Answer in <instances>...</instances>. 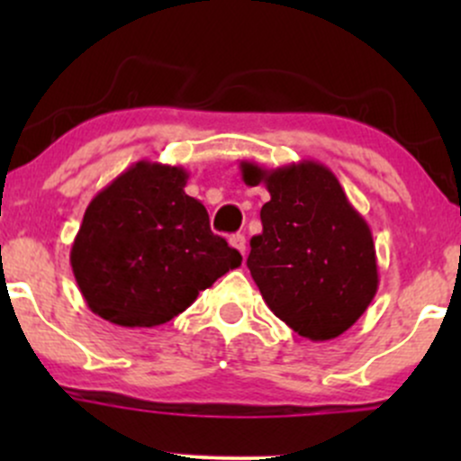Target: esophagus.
<instances>
[{"label":"esophagus","instance_id":"34e87169","mask_svg":"<svg viewBox=\"0 0 461 461\" xmlns=\"http://www.w3.org/2000/svg\"><path fill=\"white\" fill-rule=\"evenodd\" d=\"M230 245H231V247H234V249H236V251H238V253H240V256H242V258H245V256H247V238H245V236H242V234H234V236H231V238H230Z\"/></svg>","mask_w":461,"mask_h":461}]
</instances>
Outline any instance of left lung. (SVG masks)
<instances>
[{
  "label": "left lung",
  "mask_w": 461,
  "mask_h": 461,
  "mask_svg": "<svg viewBox=\"0 0 461 461\" xmlns=\"http://www.w3.org/2000/svg\"><path fill=\"white\" fill-rule=\"evenodd\" d=\"M247 186L264 184L262 234L251 238L247 267L262 299L290 330L314 342L345 333L379 285L370 227L348 203L325 164L279 168L240 162Z\"/></svg>",
  "instance_id": "8db88e82"
}]
</instances>
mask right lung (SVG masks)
I'll list each match as a JSON object with an SVG mask.
<instances>
[{
    "label": "right lung",
    "mask_w": 461,
    "mask_h": 461,
    "mask_svg": "<svg viewBox=\"0 0 461 461\" xmlns=\"http://www.w3.org/2000/svg\"><path fill=\"white\" fill-rule=\"evenodd\" d=\"M182 167L140 160L88 203L71 247V268L95 314L119 327H158L201 290L240 267L212 234L208 210L184 193Z\"/></svg>",
    "instance_id": "obj_1"
}]
</instances>
